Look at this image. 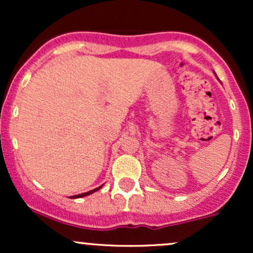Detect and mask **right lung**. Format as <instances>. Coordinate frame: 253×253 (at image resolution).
<instances>
[{"label": "right lung", "instance_id": "obj_1", "mask_svg": "<svg viewBox=\"0 0 253 253\" xmlns=\"http://www.w3.org/2000/svg\"><path fill=\"white\" fill-rule=\"evenodd\" d=\"M101 187H102V185H101ZM101 187H98V188H96V189H94V190H90V191H88V193H83V194H80V195L72 196V199H77V197H83V196L90 195V194H91V193H94V191H96V190H98V189H101Z\"/></svg>", "mask_w": 253, "mask_h": 253}]
</instances>
